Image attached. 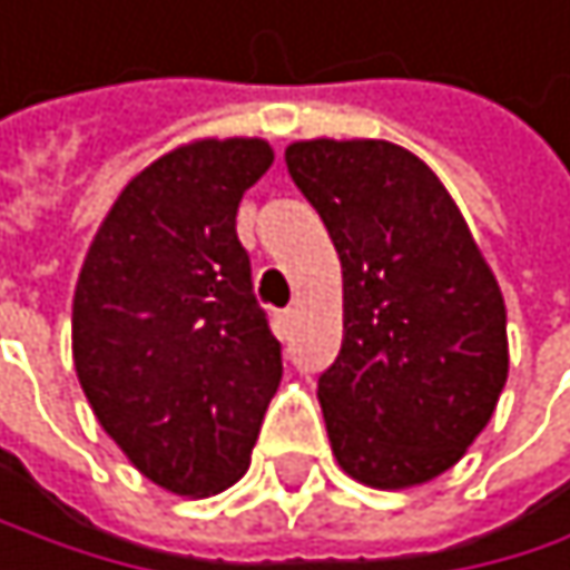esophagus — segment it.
Here are the masks:
<instances>
[{
    "instance_id": "obj_1",
    "label": "esophagus",
    "mask_w": 570,
    "mask_h": 570,
    "mask_svg": "<svg viewBox=\"0 0 570 570\" xmlns=\"http://www.w3.org/2000/svg\"><path fill=\"white\" fill-rule=\"evenodd\" d=\"M276 334H279L283 341H291V334H294V311H291V307L276 314Z\"/></svg>"
}]
</instances>
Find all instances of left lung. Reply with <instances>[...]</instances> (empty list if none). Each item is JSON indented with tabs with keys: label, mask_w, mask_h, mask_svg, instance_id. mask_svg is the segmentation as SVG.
I'll return each instance as SVG.
<instances>
[{
	"label": "left lung",
	"mask_w": 570,
	"mask_h": 570,
	"mask_svg": "<svg viewBox=\"0 0 570 570\" xmlns=\"http://www.w3.org/2000/svg\"><path fill=\"white\" fill-rule=\"evenodd\" d=\"M287 171L341 256L344 337L317 379L331 450L399 490L450 470L507 382V311L466 219L412 151L297 141Z\"/></svg>",
	"instance_id": "obj_1"
}]
</instances>
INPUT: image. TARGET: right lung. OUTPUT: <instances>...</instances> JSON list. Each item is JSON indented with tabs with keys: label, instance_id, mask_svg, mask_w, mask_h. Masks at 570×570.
<instances>
[{
	"label": "right lung",
	"instance_id": "obj_1",
	"mask_svg": "<svg viewBox=\"0 0 570 570\" xmlns=\"http://www.w3.org/2000/svg\"><path fill=\"white\" fill-rule=\"evenodd\" d=\"M273 165L259 138L148 165L97 229L73 294V364L104 432L158 487L209 497L249 470L283 357L236 236Z\"/></svg>",
	"mask_w": 570,
	"mask_h": 570
}]
</instances>
